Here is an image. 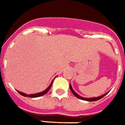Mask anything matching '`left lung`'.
<instances>
[{
    "label": "left lung",
    "mask_w": 125,
    "mask_h": 125,
    "mask_svg": "<svg viewBox=\"0 0 125 125\" xmlns=\"http://www.w3.org/2000/svg\"><path fill=\"white\" fill-rule=\"evenodd\" d=\"M69 87H70V89L71 91V92H72L73 93V95L75 96L76 97H77L78 99H82V100H83V101H98V100H99V99H102L103 97H104L105 96V95H106V94H108V92H107V93H106L105 94H104V95H101V96H99V97H93V98H85V97H81V96H80L79 95H78L77 93L75 92V91L73 90V89L72 86H71V84H69Z\"/></svg>",
    "instance_id": "1"
}]
</instances>
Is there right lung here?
<instances>
[{"mask_svg": "<svg viewBox=\"0 0 125 125\" xmlns=\"http://www.w3.org/2000/svg\"><path fill=\"white\" fill-rule=\"evenodd\" d=\"M53 81H54V80H52V81L51 82V84L49 85V86L48 87H47V89H45L44 91H43L42 92H40V93H35V94H30V95H28V94H26V93H22V92H21V91H18V90H17V91H18L19 93V94H21V95H22V96H24V97H32V98H35V97H41V96H43V95H44L45 94H46V93L49 91V90L50 89H51V86H52V84L53 83Z\"/></svg>", "mask_w": 125, "mask_h": 125, "instance_id": "obj_1", "label": "right lung"}]
</instances>
